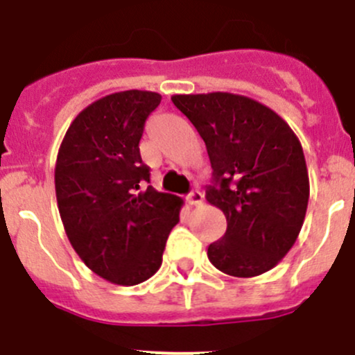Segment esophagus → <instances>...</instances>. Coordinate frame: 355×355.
Masks as SVG:
<instances>
[{"instance_id": "esophagus-1", "label": "esophagus", "mask_w": 355, "mask_h": 355, "mask_svg": "<svg viewBox=\"0 0 355 355\" xmlns=\"http://www.w3.org/2000/svg\"><path fill=\"white\" fill-rule=\"evenodd\" d=\"M187 202L191 206H199L202 202V194L199 191H192L191 194L187 196Z\"/></svg>"}]
</instances>
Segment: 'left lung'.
Returning <instances> with one entry per match:
<instances>
[{"instance_id": "left-lung-1", "label": "left lung", "mask_w": 355, "mask_h": 355, "mask_svg": "<svg viewBox=\"0 0 355 355\" xmlns=\"http://www.w3.org/2000/svg\"><path fill=\"white\" fill-rule=\"evenodd\" d=\"M171 102L205 140L213 168L206 201L227 218L209 261L234 277L274 269L307 213L311 185L298 137L277 112L244 95H173Z\"/></svg>"}]
</instances>
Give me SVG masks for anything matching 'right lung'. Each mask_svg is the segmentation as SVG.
<instances>
[{"instance_id": "right-lung-1", "label": "right lung", "mask_w": 355, "mask_h": 355, "mask_svg": "<svg viewBox=\"0 0 355 355\" xmlns=\"http://www.w3.org/2000/svg\"><path fill=\"white\" fill-rule=\"evenodd\" d=\"M156 92L105 95L83 109L65 132L55 163V194L65 234L85 265L119 286L157 272L184 199L144 189L149 168L139 142L159 105Z\"/></svg>"}]
</instances>
